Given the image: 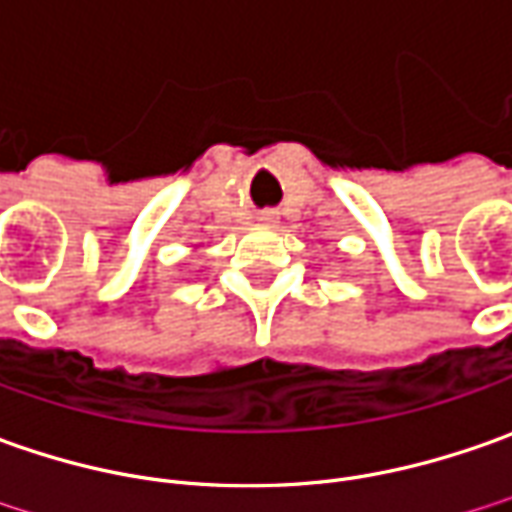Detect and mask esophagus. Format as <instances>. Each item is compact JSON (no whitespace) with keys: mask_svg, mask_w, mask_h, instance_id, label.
Returning a JSON list of instances; mask_svg holds the SVG:
<instances>
[{"mask_svg":"<svg viewBox=\"0 0 512 512\" xmlns=\"http://www.w3.org/2000/svg\"><path fill=\"white\" fill-rule=\"evenodd\" d=\"M277 221V215L274 212H260V223H274Z\"/></svg>","mask_w":512,"mask_h":512,"instance_id":"1","label":"esophagus"}]
</instances>
